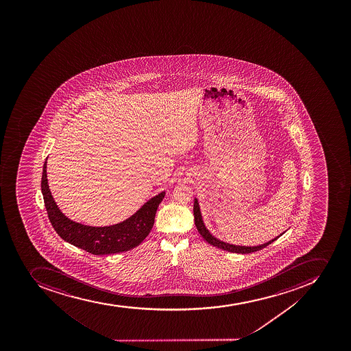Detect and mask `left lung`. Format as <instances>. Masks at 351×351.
I'll return each mask as SVG.
<instances>
[{
	"label": "left lung",
	"instance_id": "left-lung-1",
	"mask_svg": "<svg viewBox=\"0 0 351 351\" xmlns=\"http://www.w3.org/2000/svg\"><path fill=\"white\" fill-rule=\"evenodd\" d=\"M193 212H194V221H195L196 229L199 231V234L203 237V239H204L205 241L208 242L210 245H215L217 248L222 249V250H226V252H236V254H250V252H258V250L265 248L267 245H270L271 242L278 239L279 237L282 236V234L286 232V231H284V232L280 233L279 236H277L276 238H274V239L269 240V241L265 242V243H261V245H233V243H230V242H226L223 241V240L217 239V237L213 236V234L208 231V228L205 226L204 221H203V217H202L199 199H196V197L194 199Z\"/></svg>",
	"mask_w": 351,
	"mask_h": 351
}]
</instances>
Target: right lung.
Returning a JSON list of instances; mask_svg holds the SVG:
<instances>
[{
  "mask_svg": "<svg viewBox=\"0 0 351 351\" xmlns=\"http://www.w3.org/2000/svg\"><path fill=\"white\" fill-rule=\"evenodd\" d=\"M47 159L43 169L41 192L50 223L62 240L90 254H111L134 249L149 234L157 208L166 194L165 191L148 199L136 213L122 222L106 227L86 226L71 220L59 210L47 180Z\"/></svg>",
  "mask_w": 351,
  "mask_h": 351,
  "instance_id": "1",
  "label": "right lung"
}]
</instances>
